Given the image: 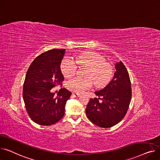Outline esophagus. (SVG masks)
Segmentation results:
<instances>
[{
	"label": "esophagus",
	"instance_id": "obj_1",
	"mask_svg": "<svg viewBox=\"0 0 160 160\" xmlns=\"http://www.w3.org/2000/svg\"><path fill=\"white\" fill-rule=\"evenodd\" d=\"M72 95L75 97H80V93H73Z\"/></svg>",
	"mask_w": 160,
	"mask_h": 160
}]
</instances>
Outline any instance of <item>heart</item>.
Returning a JSON list of instances; mask_svg holds the SVG:
<instances>
[{
    "mask_svg": "<svg viewBox=\"0 0 160 160\" xmlns=\"http://www.w3.org/2000/svg\"><path fill=\"white\" fill-rule=\"evenodd\" d=\"M74 61L69 58H65L61 63V71L65 78H71L75 74L77 65L88 67L85 77L83 79L73 78L66 83L67 88L80 93L90 88L93 84L97 88L105 86L110 81L113 76V69L110 64L105 62L103 56L93 52H83L75 56Z\"/></svg>",
    "mask_w": 160,
    "mask_h": 160,
    "instance_id": "b5f03b06",
    "label": "heart"
}]
</instances>
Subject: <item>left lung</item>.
I'll list each match as a JSON object with an SVG mask.
<instances>
[{"instance_id":"left-lung-1","label":"left lung","mask_w":160,"mask_h":160,"mask_svg":"<svg viewBox=\"0 0 160 160\" xmlns=\"http://www.w3.org/2000/svg\"><path fill=\"white\" fill-rule=\"evenodd\" d=\"M115 69L110 83L95 92L99 98H90L86 110L89 120L102 128H110L119 123L127 114L131 101V82L128 71L121 61L115 64ZM99 99L102 102H99Z\"/></svg>"}]
</instances>
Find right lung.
<instances>
[{"label":"right lung","mask_w":160,"mask_h":160,"mask_svg":"<svg viewBox=\"0 0 160 160\" xmlns=\"http://www.w3.org/2000/svg\"><path fill=\"white\" fill-rule=\"evenodd\" d=\"M65 50L52 49L37 56L30 64L23 84L22 97L31 119L39 125L50 126L62 119L71 93L61 88L56 97L52 88L62 85L64 77L60 65Z\"/></svg>","instance_id":"add662e5"}]
</instances>
